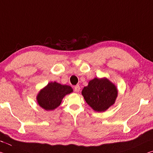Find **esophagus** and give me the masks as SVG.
Returning a JSON list of instances; mask_svg holds the SVG:
<instances>
[{
	"instance_id": "esophagus-1",
	"label": "esophagus",
	"mask_w": 153,
	"mask_h": 153,
	"mask_svg": "<svg viewBox=\"0 0 153 153\" xmlns=\"http://www.w3.org/2000/svg\"><path fill=\"white\" fill-rule=\"evenodd\" d=\"M79 91H80V87H79L78 85L74 87V91L76 92V93H79Z\"/></svg>"
}]
</instances>
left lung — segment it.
Wrapping results in <instances>:
<instances>
[{
  "label": "left lung",
  "instance_id": "1",
  "mask_svg": "<svg viewBox=\"0 0 153 153\" xmlns=\"http://www.w3.org/2000/svg\"><path fill=\"white\" fill-rule=\"evenodd\" d=\"M118 88L107 77L94 78L84 87L82 94L86 102L93 110L102 112L115 103Z\"/></svg>",
  "mask_w": 153,
  "mask_h": 153
}]
</instances>
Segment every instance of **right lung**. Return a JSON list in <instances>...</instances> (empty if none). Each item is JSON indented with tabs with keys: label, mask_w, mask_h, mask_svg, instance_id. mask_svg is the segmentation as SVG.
Returning <instances> with one entry per match:
<instances>
[{
	"label": "right lung",
	"mask_w": 153,
	"mask_h": 153,
	"mask_svg": "<svg viewBox=\"0 0 153 153\" xmlns=\"http://www.w3.org/2000/svg\"><path fill=\"white\" fill-rule=\"evenodd\" d=\"M72 92L73 88L70 86L51 82L40 90L36 99L42 108L46 111L54 110L60 105L62 99Z\"/></svg>",
	"instance_id": "right-lung-1"
}]
</instances>
